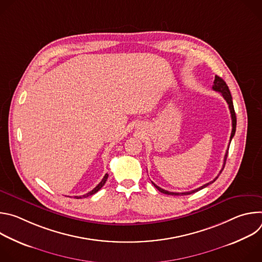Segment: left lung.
I'll list each match as a JSON object with an SVG mask.
<instances>
[{"label":"left lung","mask_w":262,"mask_h":262,"mask_svg":"<svg viewBox=\"0 0 262 262\" xmlns=\"http://www.w3.org/2000/svg\"><path fill=\"white\" fill-rule=\"evenodd\" d=\"M212 89H213L214 91H216V92H220V93L222 94V96H223L224 98H225V100L227 101V103H228V105H229L230 114H231V119H232V132H231V136H230V142H231V140H232L233 136L235 135V130H236V115H235V112H234V106H233V101H232V96H231L230 90H229V88H228L227 84L225 83V81H224L222 78H220V77H217V76H215V77H214V81H213ZM230 142H229V143H230ZM227 156H228V149H227V151H226L225 158H224V164H223V168H222V170L220 171V174L222 173V171H223L224 167H225L226 160H227ZM217 177H219V175H217V176H216L212 181H210V182H208V183H206V184H204V185L200 186V188H198V189H196V190H193V191H190V192H184V193H173V192H168V191H166V190H164V189L160 188V186H158L156 183H154V182H152V184L156 186V188H157L161 193H164V194H167V195H173V196H179V195H190V194L196 193V192H198V191H200V190H202V189L206 188L207 185H209L210 183H212L213 181H215Z\"/></svg>","instance_id":"left-lung-1"}]
</instances>
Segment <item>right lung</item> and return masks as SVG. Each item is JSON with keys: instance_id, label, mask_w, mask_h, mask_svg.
Here are the masks:
<instances>
[{"instance_id": "right-lung-1", "label": "right lung", "mask_w": 262, "mask_h": 262, "mask_svg": "<svg viewBox=\"0 0 262 262\" xmlns=\"http://www.w3.org/2000/svg\"><path fill=\"white\" fill-rule=\"evenodd\" d=\"M107 177H108V174H105L104 176H103V178H102V180L95 186V188L92 190V191H90L89 193H87V194H85V195H83V196H76V198L77 199H80V198H86V197H89V196H91V195H93V194H95L96 192H98L102 186L104 185V183H105V181H106V179H107Z\"/></svg>"}]
</instances>
